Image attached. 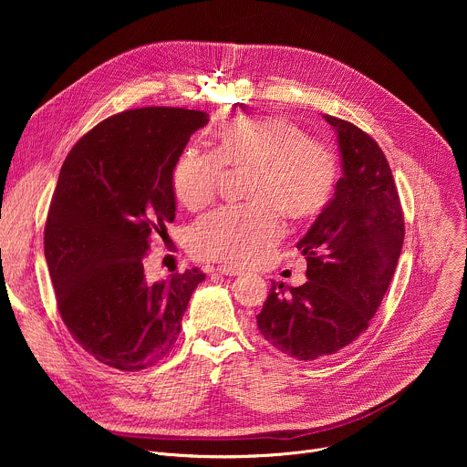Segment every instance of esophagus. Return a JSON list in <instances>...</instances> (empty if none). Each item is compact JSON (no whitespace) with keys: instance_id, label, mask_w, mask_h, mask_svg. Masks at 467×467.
<instances>
[{"instance_id":"obj_1","label":"esophagus","mask_w":467,"mask_h":467,"mask_svg":"<svg viewBox=\"0 0 467 467\" xmlns=\"http://www.w3.org/2000/svg\"><path fill=\"white\" fill-rule=\"evenodd\" d=\"M216 272L222 274V275H227V277H236V275H242V274H244L240 268H236V265H227V264L218 265Z\"/></svg>"}]
</instances>
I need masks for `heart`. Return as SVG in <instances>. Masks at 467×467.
I'll use <instances>...</instances> for the list:
<instances>
[{"instance_id":"1","label":"heart","mask_w":467,"mask_h":467,"mask_svg":"<svg viewBox=\"0 0 467 467\" xmlns=\"http://www.w3.org/2000/svg\"><path fill=\"white\" fill-rule=\"evenodd\" d=\"M214 153L184 150L171 170L177 202L188 211L213 203L223 168H249L247 203L199 220L188 236L193 256L247 265L260 260L292 225L316 220L338 182V159L328 146L283 116H244L225 121L214 135Z\"/></svg>"}]
</instances>
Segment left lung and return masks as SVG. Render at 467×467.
<instances>
[{
  "mask_svg": "<svg viewBox=\"0 0 467 467\" xmlns=\"http://www.w3.org/2000/svg\"><path fill=\"white\" fill-rule=\"evenodd\" d=\"M335 129L344 175L335 197L297 242L306 283H272L256 325L274 348L297 360L344 349L368 328L405 240L401 202L379 144L357 125L323 114Z\"/></svg>",
  "mask_w": 467,
  "mask_h": 467,
  "instance_id": "left-lung-1",
  "label": "left lung"
}]
</instances>
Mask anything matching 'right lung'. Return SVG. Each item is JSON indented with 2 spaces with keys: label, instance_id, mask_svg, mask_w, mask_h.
<instances>
[{
  "label": "right lung",
  "instance_id": "1",
  "mask_svg": "<svg viewBox=\"0 0 467 467\" xmlns=\"http://www.w3.org/2000/svg\"><path fill=\"white\" fill-rule=\"evenodd\" d=\"M202 110L144 107L98 123L66 157L51 199L44 253L57 308L96 360L140 371L177 342L197 268L150 283L144 258L175 220L171 170Z\"/></svg>",
  "mask_w": 467,
  "mask_h": 467
}]
</instances>
